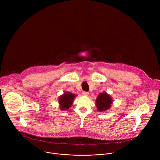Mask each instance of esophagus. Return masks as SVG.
Masks as SVG:
<instances>
[{"label":"esophagus","instance_id":"34e87169","mask_svg":"<svg viewBox=\"0 0 160 160\" xmlns=\"http://www.w3.org/2000/svg\"><path fill=\"white\" fill-rule=\"evenodd\" d=\"M82 94L83 95V96H88V92H86V91H83V92H82Z\"/></svg>","mask_w":160,"mask_h":160}]
</instances>
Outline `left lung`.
Instances as JSON below:
<instances>
[{
	"instance_id": "1",
	"label": "left lung",
	"mask_w": 160,
	"mask_h": 160,
	"mask_svg": "<svg viewBox=\"0 0 160 160\" xmlns=\"http://www.w3.org/2000/svg\"><path fill=\"white\" fill-rule=\"evenodd\" d=\"M112 99L111 96L106 92L100 93L96 99V106L99 111H104L108 109L112 104Z\"/></svg>"
}]
</instances>
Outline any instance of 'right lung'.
<instances>
[{
	"instance_id": "obj_1",
	"label": "right lung",
	"mask_w": 160,
	"mask_h": 160,
	"mask_svg": "<svg viewBox=\"0 0 160 160\" xmlns=\"http://www.w3.org/2000/svg\"><path fill=\"white\" fill-rule=\"evenodd\" d=\"M76 95L70 93L65 92L59 99V103L60 104V108L62 110H66L69 109L73 102V99Z\"/></svg>"
}]
</instances>
